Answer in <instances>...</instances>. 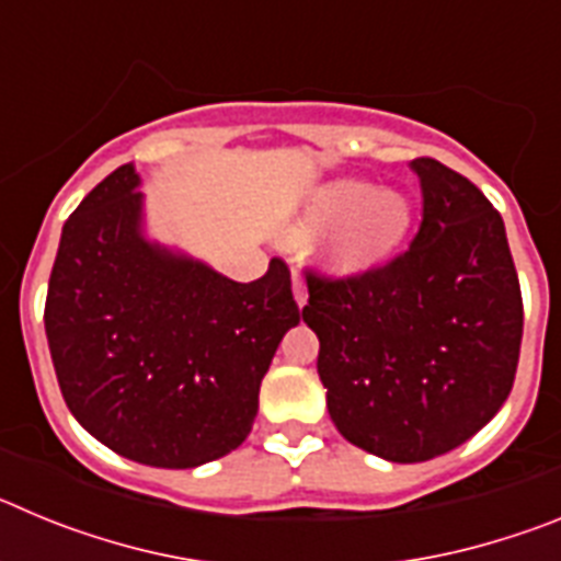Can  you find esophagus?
<instances>
[{"instance_id": "esophagus-1", "label": "esophagus", "mask_w": 561, "mask_h": 561, "mask_svg": "<svg viewBox=\"0 0 561 561\" xmlns=\"http://www.w3.org/2000/svg\"><path fill=\"white\" fill-rule=\"evenodd\" d=\"M291 289H295L297 306H306V300H309V291H306V280L300 272H295V275H291Z\"/></svg>"}]
</instances>
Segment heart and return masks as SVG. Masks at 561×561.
I'll return each instance as SVG.
<instances>
[{
    "label": "heart",
    "mask_w": 561,
    "mask_h": 561,
    "mask_svg": "<svg viewBox=\"0 0 561 561\" xmlns=\"http://www.w3.org/2000/svg\"><path fill=\"white\" fill-rule=\"evenodd\" d=\"M410 227V205L396 191L370 182L336 180L317 187L297 225L300 236L328 232L323 257L336 275H356L381 264Z\"/></svg>",
    "instance_id": "heart-1"
}]
</instances>
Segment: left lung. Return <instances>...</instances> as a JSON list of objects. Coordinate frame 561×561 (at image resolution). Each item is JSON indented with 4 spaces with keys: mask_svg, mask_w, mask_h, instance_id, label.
<instances>
[{
    "mask_svg": "<svg viewBox=\"0 0 561 561\" xmlns=\"http://www.w3.org/2000/svg\"><path fill=\"white\" fill-rule=\"evenodd\" d=\"M421 225L359 275L306 272L304 320L331 421L354 447L421 463L497 415L517 374L523 295L500 213L478 185L419 157Z\"/></svg>",
    "mask_w": 561,
    "mask_h": 561,
    "instance_id": "8db88e82",
    "label": "left lung"
}]
</instances>
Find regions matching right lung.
Here are the masks:
<instances>
[{
    "label": "right lung",
    "instance_id": "1",
    "mask_svg": "<svg viewBox=\"0 0 561 561\" xmlns=\"http://www.w3.org/2000/svg\"><path fill=\"white\" fill-rule=\"evenodd\" d=\"M137 185L121 165L67 219L44 329L87 433L137 463L193 469L244 444L261 379L300 309L280 257L236 284L146 241Z\"/></svg>",
    "mask_w": 561,
    "mask_h": 561
}]
</instances>
